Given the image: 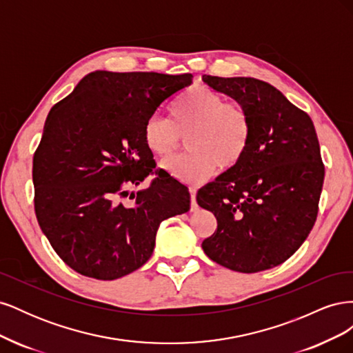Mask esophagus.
<instances>
[{
	"label": "esophagus",
	"mask_w": 353,
	"mask_h": 353,
	"mask_svg": "<svg viewBox=\"0 0 353 353\" xmlns=\"http://www.w3.org/2000/svg\"><path fill=\"white\" fill-rule=\"evenodd\" d=\"M190 197H191V210H197V201H196V188H190Z\"/></svg>",
	"instance_id": "34e87169"
}]
</instances>
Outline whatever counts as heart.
<instances>
[{
  "label": "heart",
  "instance_id": "obj_1",
  "mask_svg": "<svg viewBox=\"0 0 353 353\" xmlns=\"http://www.w3.org/2000/svg\"><path fill=\"white\" fill-rule=\"evenodd\" d=\"M187 137L188 153L163 163L169 176L183 184H197L221 169L237 166L249 150L250 117L240 104L223 100L221 94L196 85L172 103L169 121L148 117L143 128L147 150L166 159Z\"/></svg>",
  "mask_w": 353,
  "mask_h": 353
}]
</instances>
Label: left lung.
Returning <instances> with one entry per match:
<instances>
[{"label":"left lung","instance_id":"8db88e82","mask_svg":"<svg viewBox=\"0 0 353 353\" xmlns=\"http://www.w3.org/2000/svg\"><path fill=\"white\" fill-rule=\"evenodd\" d=\"M213 91L236 100L252 122L241 162L197 191L218 228L201 248L213 262L253 274L285 262L311 232L324 183L315 126L271 83L203 74Z\"/></svg>","mask_w":353,"mask_h":353}]
</instances>
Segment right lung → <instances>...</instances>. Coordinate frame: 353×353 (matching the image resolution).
<instances>
[{"label": "right lung", "mask_w": 353, "mask_h": 353, "mask_svg": "<svg viewBox=\"0 0 353 353\" xmlns=\"http://www.w3.org/2000/svg\"><path fill=\"white\" fill-rule=\"evenodd\" d=\"M193 74L95 70L47 116L34 156L35 213L52 249L77 272L116 280L143 266L160 222L190 210L188 188L154 169L143 128Z\"/></svg>", "instance_id": "obj_1"}]
</instances>
